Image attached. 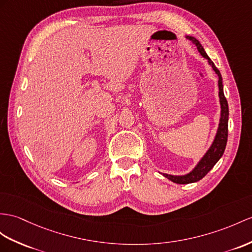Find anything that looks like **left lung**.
Wrapping results in <instances>:
<instances>
[{
  "mask_svg": "<svg viewBox=\"0 0 252 252\" xmlns=\"http://www.w3.org/2000/svg\"><path fill=\"white\" fill-rule=\"evenodd\" d=\"M186 38L190 41H192L193 44L197 46L198 51L201 53L203 58H205L208 61V64L212 66L214 71L217 73L219 78L218 80V88H219V100H220V107H221V113H220V120H219V126L217 129V133L215 136L214 142L212 143L211 147L205 153V155L201 158V160L195 165L194 169L185 175H170L162 173L164 177H167L170 181L176 184H190L198 182L201 179L210 172L213 169L215 164L217 163L221 156L223 155L226 141H228V121H229V106L228 101H226L224 94H223V85H222V77L221 73L217 69V67L212 62V60L208 58V55L204 51L203 47L200 44V41L192 37V36H186Z\"/></svg>",
  "mask_w": 252,
  "mask_h": 252,
  "instance_id": "8db88e82",
  "label": "left lung"
}]
</instances>
